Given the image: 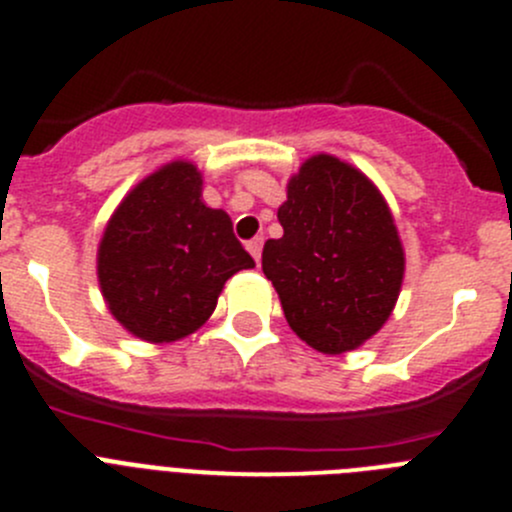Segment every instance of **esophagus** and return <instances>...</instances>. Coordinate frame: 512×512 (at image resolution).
I'll list each match as a JSON object with an SVG mask.
<instances>
[{
    "label": "esophagus",
    "instance_id": "1",
    "mask_svg": "<svg viewBox=\"0 0 512 512\" xmlns=\"http://www.w3.org/2000/svg\"><path fill=\"white\" fill-rule=\"evenodd\" d=\"M262 237H252L250 242H247V252H250L252 257H255V262H260V255H262Z\"/></svg>",
    "mask_w": 512,
    "mask_h": 512
}]
</instances>
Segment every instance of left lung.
Returning a JSON list of instances; mask_svg holds the SVG:
<instances>
[{
  "mask_svg": "<svg viewBox=\"0 0 512 512\" xmlns=\"http://www.w3.org/2000/svg\"><path fill=\"white\" fill-rule=\"evenodd\" d=\"M277 220L285 235L265 242L262 272L292 332L324 354L374 337L404 280L399 232L374 183L339 158L314 156L289 180Z\"/></svg>",
  "mask_w": 512,
  "mask_h": 512,
  "instance_id": "left-lung-1",
  "label": "left lung"
}]
</instances>
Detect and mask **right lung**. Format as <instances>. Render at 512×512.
<instances>
[{"label":"right lung","instance_id":"right-lung-1","mask_svg":"<svg viewBox=\"0 0 512 512\" xmlns=\"http://www.w3.org/2000/svg\"><path fill=\"white\" fill-rule=\"evenodd\" d=\"M195 165L175 160L126 195L98 247L113 317L146 342L188 337L213 314L235 272L255 267L232 220L200 200Z\"/></svg>","mask_w":512,"mask_h":512}]
</instances>
